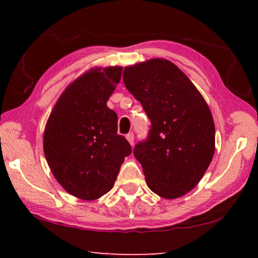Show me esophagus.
Returning a JSON list of instances; mask_svg holds the SVG:
<instances>
[{"instance_id": "esophagus-1", "label": "esophagus", "mask_w": 258, "mask_h": 258, "mask_svg": "<svg viewBox=\"0 0 258 258\" xmlns=\"http://www.w3.org/2000/svg\"><path fill=\"white\" fill-rule=\"evenodd\" d=\"M126 139H127V141L130 142L131 146L134 145V134L133 133H128L126 135Z\"/></svg>"}]
</instances>
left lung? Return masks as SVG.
Here are the masks:
<instances>
[{
	"label": "left lung",
	"mask_w": 258,
	"mask_h": 258,
	"mask_svg": "<svg viewBox=\"0 0 258 258\" xmlns=\"http://www.w3.org/2000/svg\"><path fill=\"white\" fill-rule=\"evenodd\" d=\"M124 84L151 121L146 141L134 147L149 189L175 199L202 180L215 151L212 112L192 82L166 59L124 68Z\"/></svg>",
	"instance_id": "obj_1"
}]
</instances>
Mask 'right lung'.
I'll use <instances>...</instances> for the list:
<instances>
[{"label": "right lung", "mask_w": 258, "mask_h": 258, "mask_svg": "<svg viewBox=\"0 0 258 258\" xmlns=\"http://www.w3.org/2000/svg\"><path fill=\"white\" fill-rule=\"evenodd\" d=\"M123 67L93 68L74 81L47 119L43 149L60 185L75 197L95 200L112 189L132 148L117 134V113L107 107Z\"/></svg>", "instance_id": "add662e5"}]
</instances>
